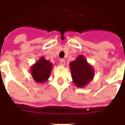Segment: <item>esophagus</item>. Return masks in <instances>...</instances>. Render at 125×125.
Segmentation results:
<instances>
[{"label":"esophagus","mask_w":125,"mask_h":125,"mask_svg":"<svg viewBox=\"0 0 125 125\" xmlns=\"http://www.w3.org/2000/svg\"><path fill=\"white\" fill-rule=\"evenodd\" d=\"M60 64L62 65H65V61L64 59H62V60H60Z\"/></svg>","instance_id":"34e87169"}]
</instances>
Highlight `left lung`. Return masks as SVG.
<instances>
[{"instance_id":"1","label":"left lung","mask_w":125,"mask_h":125,"mask_svg":"<svg viewBox=\"0 0 125 125\" xmlns=\"http://www.w3.org/2000/svg\"><path fill=\"white\" fill-rule=\"evenodd\" d=\"M70 68L73 82L78 88L87 86L94 78V68L83 55H79L74 61L71 62Z\"/></svg>"}]
</instances>
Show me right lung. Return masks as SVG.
Instances as JSON below:
<instances>
[{
    "instance_id": "add662e5",
    "label": "right lung",
    "mask_w": 125,
    "mask_h": 125,
    "mask_svg": "<svg viewBox=\"0 0 125 125\" xmlns=\"http://www.w3.org/2000/svg\"><path fill=\"white\" fill-rule=\"evenodd\" d=\"M53 69V64L49 60L41 57L31 66V76L33 80L39 84L46 82L50 77L51 72Z\"/></svg>"
}]
</instances>
